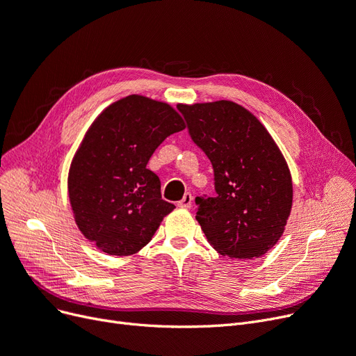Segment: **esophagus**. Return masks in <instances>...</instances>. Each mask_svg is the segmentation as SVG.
Segmentation results:
<instances>
[{
    "label": "esophagus",
    "mask_w": 356,
    "mask_h": 356,
    "mask_svg": "<svg viewBox=\"0 0 356 356\" xmlns=\"http://www.w3.org/2000/svg\"><path fill=\"white\" fill-rule=\"evenodd\" d=\"M192 200H193L192 193H191V192H186V193H185V196H183V198L177 202V205H179L180 208H191V205H192Z\"/></svg>",
    "instance_id": "esophagus-1"
}]
</instances>
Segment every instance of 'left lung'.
<instances>
[{"label": "left lung", "mask_w": 356, "mask_h": 356, "mask_svg": "<svg viewBox=\"0 0 356 356\" xmlns=\"http://www.w3.org/2000/svg\"><path fill=\"white\" fill-rule=\"evenodd\" d=\"M192 142L214 170L216 196H196V220L218 254L252 259L283 234L292 177L258 118L232 101L179 105Z\"/></svg>", "instance_id": "1"}]
</instances>
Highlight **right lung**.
I'll return each mask as SVG.
<instances>
[{
    "instance_id": "1",
    "label": "right lung",
    "mask_w": 356,
    "mask_h": 356,
    "mask_svg": "<svg viewBox=\"0 0 356 356\" xmlns=\"http://www.w3.org/2000/svg\"><path fill=\"white\" fill-rule=\"evenodd\" d=\"M183 129L168 104L129 95L86 131L70 167L69 198L77 227L104 252H138L175 209L147 164L165 138Z\"/></svg>"
}]
</instances>
